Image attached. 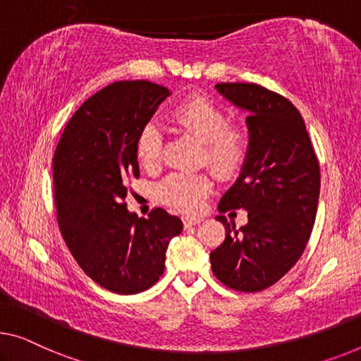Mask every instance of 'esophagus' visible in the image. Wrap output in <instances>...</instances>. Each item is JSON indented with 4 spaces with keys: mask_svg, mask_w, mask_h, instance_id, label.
<instances>
[{
    "mask_svg": "<svg viewBox=\"0 0 361 361\" xmlns=\"http://www.w3.org/2000/svg\"><path fill=\"white\" fill-rule=\"evenodd\" d=\"M201 222H202L201 217H190V215H185V217H183V225H185V228L195 227V225Z\"/></svg>",
    "mask_w": 361,
    "mask_h": 361,
    "instance_id": "34e87169",
    "label": "esophagus"
}]
</instances>
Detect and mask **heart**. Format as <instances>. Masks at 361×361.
Instances as JSON below:
<instances>
[{"label": "heart", "mask_w": 361, "mask_h": 361, "mask_svg": "<svg viewBox=\"0 0 361 361\" xmlns=\"http://www.w3.org/2000/svg\"><path fill=\"white\" fill-rule=\"evenodd\" d=\"M178 131L201 142L199 164H206L219 178L232 180L243 170L250 154V133L241 125H230L228 113L204 95H191L170 113ZM164 137L155 125H146L137 134L136 155L142 166L157 169L162 157ZM212 191L206 173H173L160 183L159 199L180 212L201 211Z\"/></svg>", "instance_id": "b5f03b06"}]
</instances>
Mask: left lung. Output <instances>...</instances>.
<instances>
[{
    "label": "left lung",
    "instance_id": "obj_1",
    "mask_svg": "<svg viewBox=\"0 0 361 361\" xmlns=\"http://www.w3.org/2000/svg\"><path fill=\"white\" fill-rule=\"evenodd\" d=\"M248 111L250 154L219 212L246 209L248 224L236 228L225 215L224 243L211 252L214 276L238 292H261L287 274L303 255L318 211L319 162L305 121L292 102L262 85H215Z\"/></svg>",
    "mask_w": 361,
    "mask_h": 361
}]
</instances>
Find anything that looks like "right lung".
<instances>
[{"label": "right lung", "instance_id": "add662e5", "mask_svg": "<svg viewBox=\"0 0 361 361\" xmlns=\"http://www.w3.org/2000/svg\"><path fill=\"white\" fill-rule=\"evenodd\" d=\"M170 95L149 80H120L89 97L53 155L58 225L80 269L113 293L147 290L165 269L183 224L164 209L139 219L126 209L129 178L139 176L136 139Z\"/></svg>", "mask_w": 361, "mask_h": 361}]
</instances>
